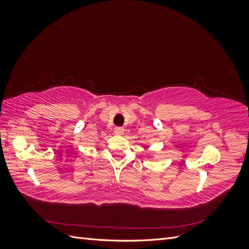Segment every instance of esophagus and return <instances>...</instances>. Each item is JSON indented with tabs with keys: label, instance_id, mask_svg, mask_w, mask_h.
Listing matches in <instances>:
<instances>
[{
	"label": "esophagus",
	"instance_id": "esophagus-1",
	"mask_svg": "<svg viewBox=\"0 0 249 249\" xmlns=\"http://www.w3.org/2000/svg\"><path fill=\"white\" fill-rule=\"evenodd\" d=\"M114 132H115V134H117V135H123L124 132V129L123 126H116L115 129H114Z\"/></svg>",
	"mask_w": 249,
	"mask_h": 249
}]
</instances>
